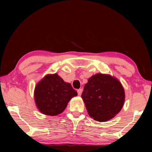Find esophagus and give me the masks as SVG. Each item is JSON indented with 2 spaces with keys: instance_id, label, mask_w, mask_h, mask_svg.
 Returning a JSON list of instances; mask_svg holds the SVG:
<instances>
[{
  "instance_id": "esophagus-1",
  "label": "esophagus",
  "mask_w": 152,
  "mask_h": 152,
  "mask_svg": "<svg viewBox=\"0 0 152 152\" xmlns=\"http://www.w3.org/2000/svg\"><path fill=\"white\" fill-rule=\"evenodd\" d=\"M82 91H83V89H79L77 90V92H78V95H81Z\"/></svg>"
}]
</instances>
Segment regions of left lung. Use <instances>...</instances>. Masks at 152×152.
Returning a JSON list of instances; mask_svg holds the SVG:
<instances>
[{
  "label": "left lung",
  "instance_id": "obj_1",
  "mask_svg": "<svg viewBox=\"0 0 152 152\" xmlns=\"http://www.w3.org/2000/svg\"><path fill=\"white\" fill-rule=\"evenodd\" d=\"M82 97L90 117L106 121L121 110L125 100L124 89L117 79L106 74L91 76L83 88Z\"/></svg>",
  "mask_w": 152,
  "mask_h": 152
}]
</instances>
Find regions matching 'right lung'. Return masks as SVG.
<instances>
[{"instance_id":"1","label":"right lung","mask_w":152,"mask_h":152,"mask_svg":"<svg viewBox=\"0 0 152 152\" xmlns=\"http://www.w3.org/2000/svg\"><path fill=\"white\" fill-rule=\"evenodd\" d=\"M77 95L72 86L57 74H49L37 85L34 100L42 114L56 115L63 112L71 98Z\"/></svg>"}]
</instances>
